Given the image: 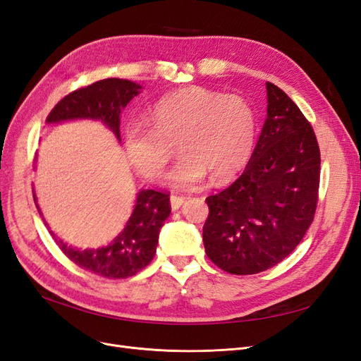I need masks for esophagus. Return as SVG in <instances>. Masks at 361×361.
<instances>
[{"mask_svg": "<svg viewBox=\"0 0 361 361\" xmlns=\"http://www.w3.org/2000/svg\"><path fill=\"white\" fill-rule=\"evenodd\" d=\"M183 203H185V197H182V195H171L170 197L171 211H178Z\"/></svg>", "mask_w": 361, "mask_h": 361, "instance_id": "34e87169", "label": "esophagus"}]
</instances>
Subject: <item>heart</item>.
Listing matches in <instances>:
<instances>
[{"label":"heart","instance_id":"obj_1","mask_svg":"<svg viewBox=\"0 0 361 361\" xmlns=\"http://www.w3.org/2000/svg\"><path fill=\"white\" fill-rule=\"evenodd\" d=\"M256 134V113L243 96L188 87L158 101L150 123H129L123 146L130 166L146 179L157 180L178 143L182 157L166 182L188 190L202 185L207 174L221 183L241 171L253 154Z\"/></svg>","mask_w":361,"mask_h":361}]
</instances>
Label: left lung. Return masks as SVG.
I'll list each match as a JSON object with an SVG mask.
<instances>
[{"mask_svg":"<svg viewBox=\"0 0 361 361\" xmlns=\"http://www.w3.org/2000/svg\"><path fill=\"white\" fill-rule=\"evenodd\" d=\"M267 118L244 173L206 199L207 257L226 272L257 274L288 257L313 221L321 154L290 97L267 82Z\"/></svg>","mask_w":361,"mask_h":361,"instance_id":"obj_1","label":"left lung"}]
</instances>
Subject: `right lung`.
<instances>
[{"label":"right lung","instance_id":"1","mask_svg":"<svg viewBox=\"0 0 361 361\" xmlns=\"http://www.w3.org/2000/svg\"><path fill=\"white\" fill-rule=\"evenodd\" d=\"M141 92V85L120 78H106L84 89L75 90L52 108L47 123H61L68 120L89 118L101 122L113 130L120 143V113ZM32 197H37L32 188ZM170 197L166 192L155 190H140L133 214L123 231L113 241L99 248H76L59 239L48 227L60 250L73 264L106 279H126L150 264L157 253L159 231L170 215Z\"/></svg>","mask_w":361,"mask_h":361}]
</instances>
